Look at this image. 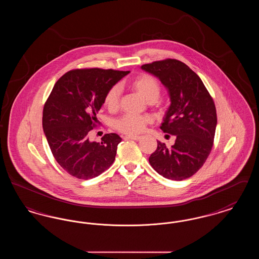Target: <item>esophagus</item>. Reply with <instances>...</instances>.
Masks as SVG:
<instances>
[{
  "mask_svg": "<svg viewBox=\"0 0 259 259\" xmlns=\"http://www.w3.org/2000/svg\"><path fill=\"white\" fill-rule=\"evenodd\" d=\"M143 137L142 136H125V140H134V141H140Z\"/></svg>",
  "mask_w": 259,
  "mask_h": 259,
  "instance_id": "obj_1",
  "label": "esophagus"
}]
</instances>
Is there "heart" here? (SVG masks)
<instances>
[{
	"instance_id": "b5f03b06",
	"label": "heart",
	"mask_w": 259,
	"mask_h": 259,
	"mask_svg": "<svg viewBox=\"0 0 259 259\" xmlns=\"http://www.w3.org/2000/svg\"><path fill=\"white\" fill-rule=\"evenodd\" d=\"M128 87L140 95L148 103L160 104V83L151 74H141L128 82ZM120 100V89L114 85L111 87L104 96V106L110 111L117 110ZM150 122V118L146 115L124 114L114 120V128L125 135L134 136L141 134L146 126Z\"/></svg>"
}]
</instances>
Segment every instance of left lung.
<instances>
[{"label": "left lung", "mask_w": 259, "mask_h": 259, "mask_svg": "<svg viewBox=\"0 0 259 259\" xmlns=\"http://www.w3.org/2000/svg\"><path fill=\"white\" fill-rule=\"evenodd\" d=\"M142 69L157 76L168 89L171 105L160 128L176 136L171 148L157 141L149 164L166 179H188L204 165L213 145L218 122L213 100L199 75L182 61L168 58L145 64Z\"/></svg>", "instance_id": "left-lung-1"}]
</instances>
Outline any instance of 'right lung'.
Wrapping results in <instances>:
<instances>
[{
	"instance_id": "right-lung-1",
	"label": "right lung",
	"mask_w": 259,
	"mask_h": 259,
	"mask_svg": "<svg viewBox=\"0 0 259 259\" xmlns=\"http://www.w3.org/2000/svg\"><path fill=\"white\" fill-rule=\"evenodd\" d=\"M129 73L74 69L63 74L52 88L44 107L42 128L55 160L74 178H96L115 159L119 136L105 134L97 143L89 141V134L98 125L96 114L105 94Z\"/></svg>"
}]
</instances>
